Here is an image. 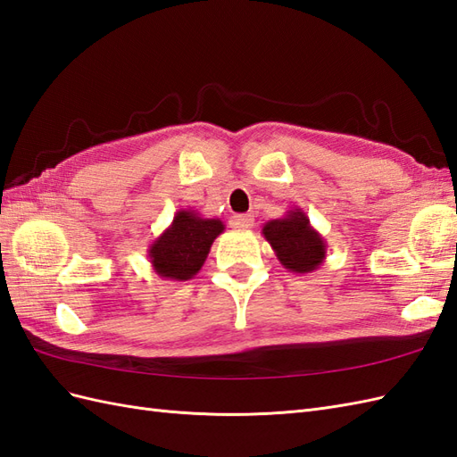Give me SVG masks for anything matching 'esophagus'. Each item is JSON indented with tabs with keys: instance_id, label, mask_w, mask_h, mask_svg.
Masks as SVG:
<instances>
[{
	"instance_id": "34e87169",
	"label": "esophagus",
	"mask_w": 457,
	"mask_h": 457,
	"mask_svg": "<svg viewBox=\"0 0 457 457\" xmlns=\"http://www.w3.org/2000/svg\"><path fill=\"white\" fill-rule=\"evenodd\" d=\"M229 224H231V228H236V229H247V228H253L254 216L253 214H237V216L231 218Z\"/></svg>"
}]
</instances>
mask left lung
I'll return each mask as SVG.
<instances>
[{"instance_id":"left-lung-1","label":"left lung","mask_w":457,"mask_h":457,"mask_svg":"<svg viewBox=\"0 0 457 457\" xmlns=\"http://www.w3.org/2000/svg\"><path fill=\"white\" fill-rule=\"evenodd\" d=\"M262 236L289 272H314L326 259V241L301 208L287 210L284 218L268 220Z\"/></svg>"}]
</instances>
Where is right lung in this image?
<instances>
[{
	"label": "right lung",
	"mask_w": 457,
	"mask_h": 457,
	"mask_svg": "<svg viewBox=\"0 0 457 457\" xmlns=\"http://www.w3.org/2000/svg\"><path fill=\"white\" fill-rule=\"evenodd\" d=\"M220 218H203L196 210L181 208L171 224L150 243L148 259L160 278L185 282L201 270L214 239L224 233Z\"/></svg>",
	"instance_id": "add662e5"
}]
</instances>
